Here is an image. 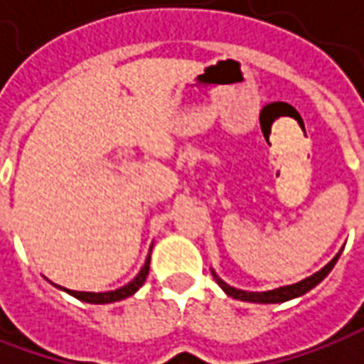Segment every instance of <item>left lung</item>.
<instances>
[{"label":"left lung","mask_w":364,"mask_h":364,"mask_svg":"<svg viewBox=\"0 0 364 364\" xmlns=\"http://www.w3.org/2000/svg\"><path fill=\"white\" fill-rule=\"evenodd\" d=\"M341 256V252L336 254V256L332 257L331 262L324 266V268L316 272V274H312V276H308L306 280H302V282L292 284V286H282V288H276V290H268V292H245V290H237V288H232V286H228V284L220 280L215 274H213V278H215V282L220 284L221 288H223V292L228 296H232V298H237V300H244V302H257V304H276V302H286V300H292L296 296H302L306 294L308 290H312L316 284H320L326 276H328V272L334 268V264H336V259Z\"/></svg>","instance_id":"1"}]
</instances>
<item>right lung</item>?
I'll return each mask as SVG.
<instances>
[{
	"mask_svg": "<svg viewBox=\"0 0 364 364\" xmlns=\"http://www.w3.org/2000/svg\"><path fill=\"white\" fill-rule=\"evenodd\" d=\"M149 264H151V256L146 257V262H144L143 269L139 272V276L129 282L127 286H122L119 290H112V292H76V290H66V288H62V290H66L68 294H72L74 298H78L82 302H90V304H110V302H119V300H124V298H129L132 296L146 280V276H149Z\"/></svg>",
	"mask_w": 364,
	"mask_h": 364,
	"instance_id": "obj_1",
	"label": "right lung"
}]
</instances>
